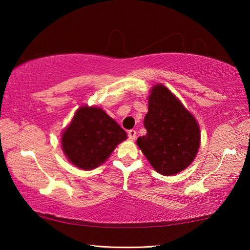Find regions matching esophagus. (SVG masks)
<instances>
[{"label": "esophagus", "mask_w": 250, "mask_h": 250, "mask_svg": "<svg viewBox=\"0 0 250 250\" xmlns=\"http://www.w3.org/2000/svg\"><path fill=\"white\" fill-rule=\"evenodd\" d=\"M128 137L131 141L135 140V137H137V131L135 130H129L128 131Z\"/></svg>", "instance_id": "34e87169"}]
</instances>
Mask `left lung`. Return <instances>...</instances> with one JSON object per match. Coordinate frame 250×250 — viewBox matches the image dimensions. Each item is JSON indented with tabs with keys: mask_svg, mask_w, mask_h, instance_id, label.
<instances>
[{
	"mask_svg": "<svg viewBox=\"0 0 250 250\" xmlns=\"http://www.w3.org/2000/svg\"><path fill=\"white\" fill-rule=\"evenodd\" d=\"M145 117L146 134L137 145L160 174L170 176L193 162L201 145L200 126L195 118L162 83L155 84L147 99Z\"/></svg>",
	"mask_w": 250,
	"mask_h": 250,
	"instance_id": "obj_1",
	"label": "left lung"
}]
</instances>
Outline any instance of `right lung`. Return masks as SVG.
<instances>
[{
    "mask_svg": "<svg viewBox=\"0 0 250 250\" xmlns=\"http://www.w3.org/2000/svg\"><path fill=\"white\" fill-rule=\"evenodd\" d=\"M125 139V131L103 109L83 105L62 132V147L70 163L82 170H92Z\"/></svg>",
    "mask_w": 250,
    "mask_h": 250,
    "instance_id": "1",
    "label": "right lung"
}]
</instances>
